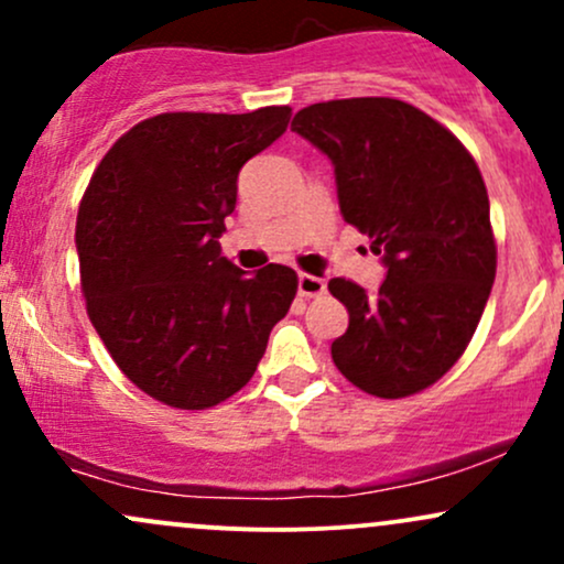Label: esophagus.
Masks as SVG:
<instances>
[{"label":"esophagus","instance_id":"esophagus-1","mask_svg":"<svg viewBox=\"0 0 564 564\" xmlns=\"http://www.w3.org/2000/svg\"><path fill=\"white\" fill-rule=\"evenodd\" d=\"M300 294L302 296H321L326 294V281L318 275H307L300 273Z\"/></svg>","mask_w":564,"mask_h":564}]
</instances>
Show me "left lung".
Here are the masks:
<instances>
[{"label": "left lung", "mask_w": 564, "mask_h": 564, "mask_svg": "<svg viewBox=\"0 0 564 564\" xmlns=\"http://www.w3.org/2000/svg\"><path fill=\"white\" fill-rule=\"evenodd\" d=\"M291 129L332 159L341 217L387 268L377 294L328 281L349 313L332 345L336 368L387 400L435 384L467 349L496 278L475 159L432 116L394 97L315 102Z\"/></svg>", "instance_id": "left-lung-1"}]
</instances>
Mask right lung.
Segmentation results:
<instances>
[{
    "label": "right lung",
    "mask_w": 564,
    "mask_h": 564,
    "mask_svg": "<svg viewBox=\"0 0 564 564\" xmlns=\"http://www.w3.org/2000/svg\"><path fill=\"white\" fill-rule=\"evenodd\" d=\"M289 116L159 113L113 142L84 191L76 251L89 321L124 377L161 403L204 411L236 394L294 302V270L246 275L217 241L238 172Z\"/></svg>",
    "instance_id": "obj_1"
}]
</instances>
